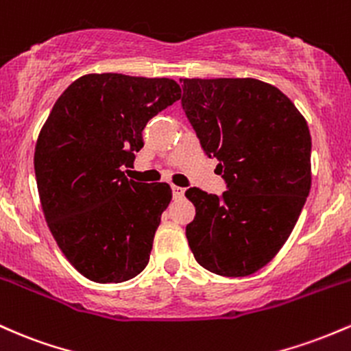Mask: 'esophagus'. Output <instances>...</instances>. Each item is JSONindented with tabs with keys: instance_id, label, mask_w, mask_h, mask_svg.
Returning a JSON list of instances; mask_svg holds the SVG:
<instances>
[{
	"instance_id": "esophagus-1",
	"label": "esophagus",
	"mask_w": 351,
	"mask_h": 351,
	"mask_svg": "<svg viewBox=\"0 0 351 351\" xmlns=\"http://www.w3.org/2000/svg\"><path fill=\"white\" fill-rule=\"evenodd\" d=\"M184 194H186V189L179 186H172V195H174V199H182Z\"/></svg>"
}]
</instances>
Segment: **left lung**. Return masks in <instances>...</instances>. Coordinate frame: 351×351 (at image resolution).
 <instances>
[{
    "label": "left lung",
    "instance_id": "obj_1",
    "mask_svg": "<svg viewBox=\"0 0 351 351\" xmlns=\"http://www.w3.org/2000/svg\"><path fill=\"white\" fill-rule=\"evenodd\" d=\"M189 123L228 191L186 197L195 217L186 235L212 274L247 277L265 267L289 235L312 186V137L280 89L252 77L180 80Z\"/></svg>",
    "mask_w": 351,
    "mask_h": 351
}]
</instances>
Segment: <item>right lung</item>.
Wrapping results in <instances>:
<instances>
[{"label":"right lung","instance_id":"right-lung-1","mask_svg":"<svg viewBox=\"0 0 351 351\" xmlns=\"http://www.w3.org/2000/svg\"><path fill=\"white\" fill-rule=\"evenodd\" d=\"M180 99L167 77L86 74L59 96L34 149L45 219L71 265L89 280L121 283L145 269L165 182L129 180L149 119Z\"/></svg>","mask_w":351,"mask_h":351}]
</instances>
